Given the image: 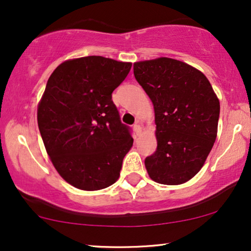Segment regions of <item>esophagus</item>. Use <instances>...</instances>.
Instances as JSON below:
<instances>
[{"label": "esophagus", "mask_w": 251, "mask_h": 251, "mask_svg": "<svg viewBox=\"0 0 251 251\" xmlns=\"http://www.w3.org/2000/svg\"><path fill=\"white\" fill-rule=\"evenodd\" d=\"M133 130H135L137 135H139V133L142 132V125H140V123H136V125L133 126Z\"/></svg>", "instance_id": "34e87169"}]
</instances>
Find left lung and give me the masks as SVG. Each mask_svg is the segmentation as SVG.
<instances>
[{
	"mask_svg": "<svg viewBox=\"0 0 251 251\" xmlns=\"http://www.w3.org/2000/svg\"><path fill=\"white\" fill-rule=\"evenodd\" d=\"M133 75L154 106L156 151L145 159L154 181L179 185L197 175L217 136L219 100L203 73L171 59L133 64Z\"/></svg>",
	"mask_w": 251,
	"mask_h": 251,
	"instance_id": "1",
	"label": "left lung"
}]
</instances>
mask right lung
I'll return each instance as SVG.
<instances>
[{"label": "right lung", "mask_w": 251, "mask_h": 251, "mask_svg": "<svg viewBox=\"0 0 251 251\" xmlns=\"http://www.w3.org/2000/svg\"><path fill=\"white\" fill-rule=\"evenodd\" d=\"M130 68L131 63L89 56L64 61L48 80L37 125L51 162L74 187L97 191L119 179L133 139L112 92Z\"/></svg>", "instance_id": "obj_1"}]
</instances>
